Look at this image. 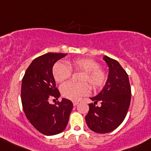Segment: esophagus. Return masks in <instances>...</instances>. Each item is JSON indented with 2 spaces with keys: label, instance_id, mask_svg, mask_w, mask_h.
<instances>
[{
  "label": "esophagus",
  "instance_id": "1",
  "mask_svg": "<svg viewBox=\"0 0 151 151\" xmlns=\"http://www.w3.org/2000/svg\"><path fill=\"white\" fill-rule=\"evenodd\" d=\"M78 104L79 103L77 102V101H73V105H74V106H77Z\"/></svg>",
  "mask_w": 151,
  "mask_h": 151
}]
</instances>
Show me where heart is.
<instances>
[{
	"instance_id": "obj_1",
	"label": "heart",
	"mask_w": 151,
	"mask_h": 151,
	"mask_svg": "<svg viewBox=\"0 0 151 151\" xmlns=\"http://www.w3.org/2000/svg\"><path fill=\"white\" fill-rule=\"evenodd\" d=\"M72 70L81 71L80 81L87 82L94 89H100L106 82V74L97 61L92 58H82L74 60L69 63L62 61L55 63L53 74L55 81L61 82L67 80L72 74ZM61 93L63 97L72 101H79L90 93V86L86 82L76 83L68 82L61 86Z\"/></svg>"
}]
</instances>
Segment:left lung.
I'll return each mask as SVG.
<instances>
[{"instance_id": "1", "label": "left lung", "mask_w": 151, "mask_h": 151, "mask_svg": "<svg viewBox=\"0 0 151 151\" xmlns=\"http://www.w3.org/2000/svg\"><path fill=\"white\" fill-rule=\"evenodd\" d=\"M109 67L106 85L101 93L90 98L85 116L88 127L97 133H108L116 129L126 117L131 101V88L127 74L119 63L111 58L104 57ZM101 102V106L96 104Z\"/></svg>"}]
</instances>
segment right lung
I'll list each match as a JSON object with an SVG mask.
<instances>
[{"instance_id":"add662e5","label":"right lung","mask_w":151,"mask_h":151,"mask_svg":"<svg viewBox=\"0 0 151 151\" xmlns=\"http://www.w3.org/2000/svg\"><path fill=\"white\" fill-rule=\"evenodd\" d=\"M66 55V53H47L35 58L22 79L21 98L24 112L32 125L45 135L63 132L73 109L71 101L66 98L55 104H49L50 98L58 100L60 97L55 88L53 66Z\"/></svg>"}]
</instances>
